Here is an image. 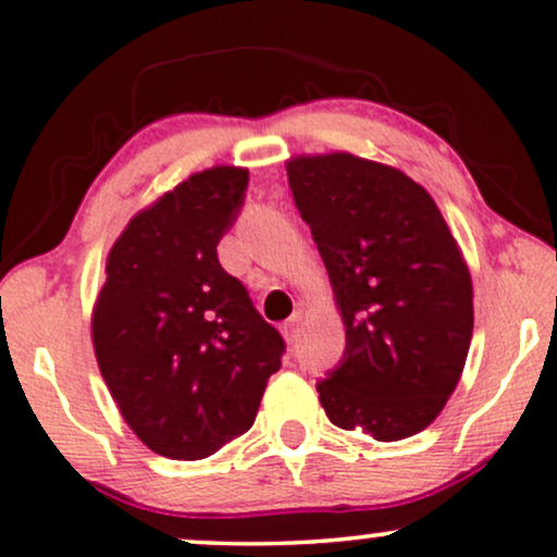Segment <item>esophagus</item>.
Listing matches in <instances>:
<instances>
[{"mask_svg": "<svg viewBox=\"0 0 557 557\" xmlns=\"http://www.w3.org/2000/svg\"><path fill=\"white\" fill-rule=\"evenodd\" d=\"M299 322H301V312H294L292 318L284 322V338H286V341H294V338H297V333H299Z\"/></svg>", "mask_w": 557, "mask_h": 557, "instance_id": "34e87169", "label": "esophagus"}]
</instances>
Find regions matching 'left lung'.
I'll use <instances>...</instances> for the list:
<instances>
[{
    "mask_svg": "<svg viewBox=\"0 0 557 557\" xmlns=\"http://www.w3.org/2000/svg\"><path fill=\"white\" fill-rule=\"evenodd\" d=\"M289 188L346 325L318 382L338 429L397 442L455 393L472 338V278L434 198L400 170L348 152L294 157Z\"/></svg>",
    "mask_w": 557,
    "mask_h": 557,
    "instance_id": "obj_1",
    "label": "left lung"
}]
</instances>
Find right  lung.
Listing matches in <instances>:
<instances>
[{
	"instance_id": "add662e5",
	"label": "right lung",
	"mask_w": 557,
	"mask_h": 557,
	"mask_svg": "<svg viewBox=\"0 0 557 557\" xmlns=\"http://www.w3.org/2000/svg\"><path fill=\"white\" fill-rule=\"evenodd\" d=\"M245 190V168L190 175L108 252L95 356L123 421L162 457L203 459L245 434L286 351L216 256Z\"/></svg>"
}]
</instances>
